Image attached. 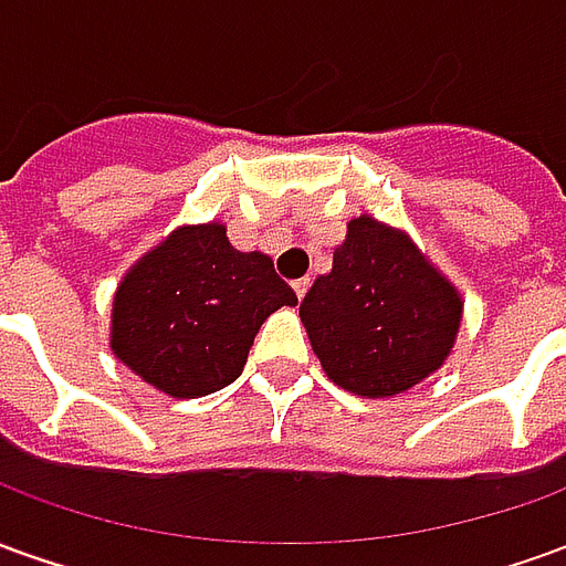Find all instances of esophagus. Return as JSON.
Here are the masks:
<instances>
[{"mask_svg": "<svg viewBox=\"0 0 566 566\" xmlns=\"http://www.w3.org/2000/svg\"><path fill=\"white\" fill-rule=\"evenodd\" d=\"M308 284H312V282H308V279H296V282H294V294L300 296V300H303V296H306Z\"/></svg>", "mask_w": 566, "mask_h": 566, "instance_id": "34e87169", "label": "esophagus"}]
</instances>
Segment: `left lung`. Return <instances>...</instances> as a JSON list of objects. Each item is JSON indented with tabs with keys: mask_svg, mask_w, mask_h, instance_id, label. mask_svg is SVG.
I'll use <instances>...</instances> for the list:
<instances>
[{
	"mask_svg": "<svg viewBox=\"0 0 566 566\" xmlns=\"http://www.w3.org/2000/svg\"><path fill=\"white\" fill-rule=\"evenodd\" d=\"M300 321L327 379L379 400L449 360L463 300L409 233L360 214L333 251V270L303 296Z\"/></svg>",
	"mask_w": 566,
	"mask_h": 566,
	"instance_id": "left-lung-1",
	"label": "left lung"
}]
</instances>
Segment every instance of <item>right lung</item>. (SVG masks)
I'll return each mask as SVG.
<instances>
[{"label":"right lung","instance_id":"add662e5","mask_svg":"<svg viewBox=\"0 0 566 566\" xmlns=\"http://www.w3.org/2000/svg\"><path fill=\"white\" fill-rule=\"evenodd\" d=\"M291 284L260 251H239L221 221L185 223L145 251L112 303V352L157 391L190 400L242 376L248 348Z\"/></svg>","mask_w":566,"mask_h":566}]
</instances>
